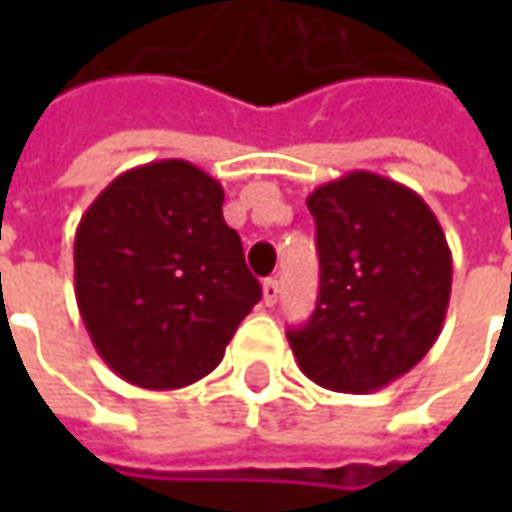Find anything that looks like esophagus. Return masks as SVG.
Instances as JSON below:
<instances>
[{"instance_id":"1","label":"esophagus","mask_w":512,"mask_h":512,"mask_svg":"<svg viewBox=\"0 0 512 512\" xmlns=\"http://www.w3.org/2000/svg\"><path fill=\"white\" fill-rule=\"evenodd\" d=\"M262 296H265V305L273 307L279 302V282L276 279H265V285H262Z\"/></svg>"}]
</instances>
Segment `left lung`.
<instances>
[{
	"label": "left lung",
	"instance_id": "1",
	"mask_svg": "<svg viewBox=\"0 0 512 512\" xmlns=\"http://www.w3.org/2000/svg\"><path fill=\"white\" fill-rule=\"evenodd\" d=\"M307 207L322 282L310 322L287 342L310 382L382 390L442 333L453 285L442 225L416 190L370 170L316 187Z\"/></svg>",
	"mask_w": 512,
	"mask_h": 512
}]
</instances>
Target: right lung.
Instances as JSON below:
<instances>
[{
  "instance_id": "obj_1",
  "label": "right lung",
  "mask_w": 512,
  "mask_h": 512,
  "mask_svg": "<svg viewBox=\"0 0 512 512\" xmlns=\"http://www.w3.org/2000/svg\"><path fill=\"white\" fill-rule=\"evenodd\" d=\"M222 202L205 170L162 159L119 173L85 210L73 242L76 305L119 379L145 390L205 379L262 299Z\"/></svg>"
}]
</instances>
